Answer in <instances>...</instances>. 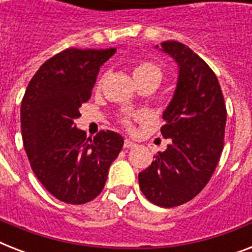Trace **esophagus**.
Returning <instances> with one entry per match:
<instances>
[{
  "instance_id": "34e87169",
  "label": "esophagus",
  "mask_w": 252,
  "mask_h": 252,
  "mask_svg": "<svg viewBox=\"0 0 252 252\" xmlns=\"http://www.w3.org/2000/svg\"><path fill=\"white\" fill-rule=\"evenodd\" d=\"M134 146H136V144L130 141V140H128V138L124 140V148H126V149H130V148H134Z\"/></svg>"
}]
</instances>
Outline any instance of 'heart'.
Returning <instances> with one entry per match:
<instances>
[{"label": "heart", "mask_w": 252, "mask_h": 252, "mask_svg": "<svg viewBox=\"0 0 252 252\" xmlns=\"http://www.w3.org/2000/svg\"><path fill=\"white\" fill-rule=\"evenodd\" d=\"M133 76L134 80L137 82H141V81H154L156 84L159 85L162 80V69L161 66L153 61H142L140 64H137L133 69ZM104 76L100 77V80L98 81V86H100ZM134 118H137L134 114H123L120 116V122L126 128H130L132 126V120Z\"/></svg>", "instance_id": "obj_1"}]
</instances>
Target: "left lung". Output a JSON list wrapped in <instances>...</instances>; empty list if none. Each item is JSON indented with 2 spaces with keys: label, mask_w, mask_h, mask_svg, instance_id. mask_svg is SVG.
<instances>
[{
  "label": "left lung",
  "mask_w": 252,
  "mask_h": 252,
  "mask_svg": "<svg viewBox=\"0 0 252 252\" xmlns=\"http://www.w3.org/2000/svg\"><path fill=\"white\" fill-rule=\"evenodd\" d=\"M162 51L179 65L175 94L163 112L161 133L170 138L165 152L138 174L142 193L163 208L182 205L201 192L223 149L226 106L215 72L200 56L175 40Z\"/></svg>",
  "instance_id": "8db88e82"
}]
</instances>
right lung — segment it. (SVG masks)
I'll return each mask as SVG.
<instances>
[{
	"instance_id": "add662e5",
	"label": "right lung",
	"mask_w": 252,
	"mask_h": 252,
	"mask_svg": "<svg viewBox=\"0 0 252 252\" xmlns=\"http://www.w3.org/2000/svg\"><path fill=\"white\" fill-rule=\"evenodd\" d=\"M115 52V48L64 49L41 65L22 99V137L30 165L45 189L64 203L95 199L124 144L112 130L86 138L76 126L100 65Z\"/></svg>"
}]
</instances>
